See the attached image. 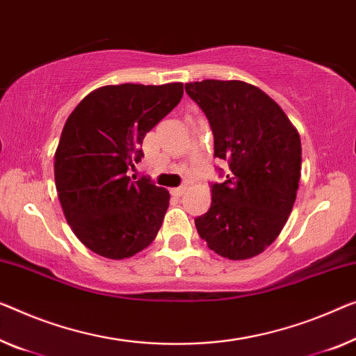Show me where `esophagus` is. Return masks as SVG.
<instances>
[{
	"mask_svg": "<svg viewBox=\"0 0 356 356\" xmlns=\"http://www.w3.org/2000/svg\"><path fill=\"white\" fill-rule=\"evenodd\" d=\"M185 190H187V187H177V188H172L171 190V195L176 196V198H180V196L184 195Z\"/></svg>",
	"mask_w": 356,
	"mask_h": 356,
	"instance_id": "esophagus-1",
	"label": "esophagus"
}]
</instances>
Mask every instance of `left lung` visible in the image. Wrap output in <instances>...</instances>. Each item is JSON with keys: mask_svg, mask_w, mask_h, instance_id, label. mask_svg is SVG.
I'll return each instance as SVG.
<instances>
[{"mask_svg": "<svg viewBox=\"0 0 356 356\" xmlns=\"http://www.w3.org/2000/svg\"><path fill=\"white\" fill-rule=\"evenodd\" d=\"M185 92L209 121L214 156L230 169L224 182L211 184V208L195 219L196 230L222 257L257 256L277 240L293 211L299 132L273 99L245 81L204 79L185 84Z\"/></svg>", "mask_w": 356, "mask_h": 356, "instance_id": "1", "label": "left lung"}]
</instances>
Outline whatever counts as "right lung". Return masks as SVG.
Masks as SVG:
<instances>
[{
	"mask_svg": "<svg viewBox=\"0 0 356 356\" xmlns=\"http://www.w3.org/2000/svg\"><path fill=\"white\" fill-rule=\"evenodd\" d=\"M182 83L120 84L88 94L68 116L54 156L56 188L68 225L99 256L124 259L155 240L168 190L126 176L142 142L180 102Z\"/></svg>",
	"mask_w": 356,
	"mask_h": 356,
	"instance_id": "add662e5",
	"label": "right lung"
}]
</instances>
